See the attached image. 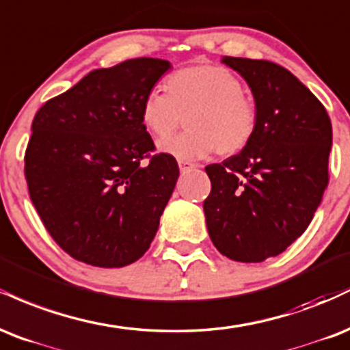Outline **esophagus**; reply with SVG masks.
I'll return each mask as SVG.
<instances>
[{
  "instance_id": "34e87169",
  "label": "esophagus",
  "mask_w": 350,
  "mask_h": 350,
  "mask_svg": "<svg viewBox=\"0 0 350 350\" xmlns=\"http://www.w3.org/2000/svg\"><path fill=\"white\" fill-rule=\"evenodd\" d=\"M178 167L182 174H188V172H191L196 165L193 162H188V160H178Z\"/></svg>"
}]
</instances>
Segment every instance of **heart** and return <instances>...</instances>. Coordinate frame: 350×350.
Returning <instances> with one entry per match:
<instances>
[{"instance_id":"b5f03b06","label":"heart","mask_w":350,"mask_h":350,"mask_svg":"<svg viewBox=\"0 0 350 350\" xmlns=\"http://www.w3.org/2000/svg\"><path fill=\"white\" fill-rule=\"evenodd\" d=\"M187 114L182 134L160 142V149L182 160L203 159L217 152L223 157L247 149L256 137L260 113L244 94L236 73L223 65L195 64L165 78V92L144 96L141 121L152 137L170 135Z\"/></svg>"}]
</instances>
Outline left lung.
I'll return each mask as SVG.
<instances>
[{"mask_svg": "<svg viewBox=\"0 0 350 350\" xmlns=\"http://www.w3.org/2000/svg\"><path fill=\"white\" fill-rule=\"evenodd\" d=\"M260 113L247 149L204 170L203 203L215 247L236 262L275 257L306 231L329 183L332 127L323 103L282 65L226 57Z\"/></svg>", "mask_w": 350, "mask_h": 350, "instance_id": "obj_1", "label": "left lung"}]
</instances>
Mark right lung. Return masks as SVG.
Masks as SVG:
<instances>
[{
	"instance_id": "add662e5",
	"label": "right lung",
	"mask_w": 350,
	"mask_h": 350,
	"mask_svg": "<svg viewBox=\"0 0 350 350\" xmlns=\"http://www.w3.org/2000/svg\"><path fill=\"white\" fill-rule=\"evenodd\" d=\"M168 68L141 57L93 70L36 113L24 154L29 196L75 260L113 269L150 247L180 170L174 155L155 152L141 105Z\"/></svg>"
}]
</instances>
